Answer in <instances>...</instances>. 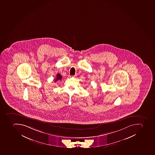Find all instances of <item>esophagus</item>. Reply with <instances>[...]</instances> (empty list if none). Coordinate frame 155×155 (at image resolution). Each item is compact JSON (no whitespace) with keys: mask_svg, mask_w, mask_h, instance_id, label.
I'll list each match as a JSON object with an SVG mask.
<instances>
[{"mask_svg":"<svg viewBox=\"0 0 155 155\" xmlns=\"http://www.w3.org/2000/svg\"><path fill=\"white\" fill-rule=\"evenodd\" d=\"M76 76V75H75L74 76H73V77H75Z\"/></svg>","mask_w":155,"mask_h":155,"instance_id":"34e87169","label":"esophagus"}]
</instances>
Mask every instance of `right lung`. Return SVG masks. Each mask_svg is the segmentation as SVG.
<instances>
[{
	"mask_svg": "<svg viewBox=\"0 0 155 155\" xmlns=\"http://www.w3.org/2000/svg\"><path fill=\"white\" fill-rule=\"evenodd\" d=\"M62 78V76L61 75V74L59 73H57V74L56 76V78L54 80V82H56L57 81L61 80Z\"/></svg>",
	"mask_w": 155,
	"mask_h": 155,
	"instance_id": "add662e5",
	"label": "right lung"
}]
</instances>
